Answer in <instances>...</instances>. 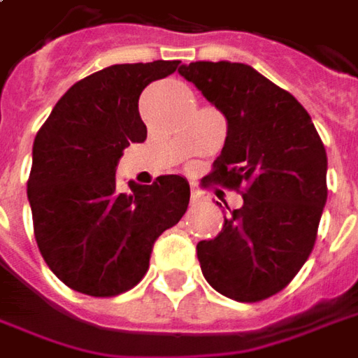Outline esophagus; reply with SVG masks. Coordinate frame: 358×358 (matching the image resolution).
I'll return each instance as SVG.
<instances>
[{
    "label": "esophagus",
    "mask_w": 358,
    "mask_h": 358,
    "mask_svg": "<svg viewBox=\"0 0 358 358\" xmlns=\"http://www.w3.org/2000/svg\"><path fill=\"white\" fill-rule=\"evenodd\" d=\"M203 200V194L198 188L192 186V203H200Z\"/></svg>",
    "instance_id": "esophagus-1"
}]
</instances>
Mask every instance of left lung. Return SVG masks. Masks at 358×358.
I'll return each mask as SVG.
<instances>
[{
    "label": "left lung",
    "instance_id": "1",
    "mask_svg": "<svg viewBox=\"0 0 358 358\" xmlns=\"http://www.w3.org/2000/svg\"><path fill=\"white\" fill-rule=\"evenodd\" d=\"M178 73L226 117L228 134L206 180L243 206L196 245L206 281L236 301L281 291L313 250L327 202V152L301 103L243 63L196 61ZM228 208V206H226Z\"/></svg>",
    "mask_w": 358,
    "mask_h": 358
}]
</instances>
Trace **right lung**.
Here are the masks:
<instances>
[{"label":"right lung","instance_id":"obj_1","mask_svg":"<svg viewBox=\"0 0 358 358\" xmlns=\"http://www.w3.org/2000/svg\"><path fill=\"white\" fill-rule=\"evenodd\" d=\"M180 61L124 63L75 83L33 142L27 182L33 229L45 264L71 289L113 297L148 271L155 241L176 226L190 202L178 174L155 184L117 186L124 148L146 141L138 99Z\"/></svg>","mask_w":358,"mask_h":358}]
</instances>
